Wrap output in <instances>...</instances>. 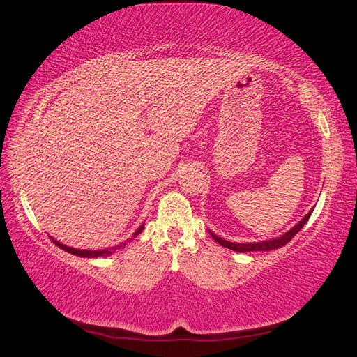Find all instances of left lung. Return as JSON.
<instances>
[{
  "label": "left lung",
  "mask_w": 357,
  "mask_h": 357,
  "mask_svg": "<svg viewBox=\"0 0 357 357\" xmlns=\"http://www.w3.org/2000/svg\"><path fill=\"white\" fill-rule=\"evenodd\" d=\"M313 210H310V212L303 218L297 225L294 228L289 229L288 232H285L284 235L278 236V238H273V240H266V241H260V243H231V241H227V240H222L219 238L218 235H215L213 232H210L213 236V240L216 243H219L222 247H227L229 250H234V252H238V253H248V252H269V250H275V248H280L282 245H285L287 243L291 241L296 234L306 225L310 215H312Z\"/></svg>",
  "instance_id": "left-lung-1"
}]
</instances>
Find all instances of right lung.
<instances>
[{"label": "right lung", "instance_id": "obj_1", "mask_svg": "<svg viewBox=\"0 0 357 357\" xmlns=\"http://www.w3.org/2000/svg\"><path fill=\"white\" fill-rule=\"evenodd\" d=\"M142 229H144V225H141V227L137 229V232H135L134 235L141 234V232H142ZM51 241H54V244H56L57 247L63 248L64 252H68V253L75 255V256H81V257H101V256H110V255H113V253L116 252L117 248H121V247H123V245H125V244H121V245H117V247L104 248V250H81V248H72V247L64 245V244H61V243L56 241L54 238H51Z\"/></svg>", "mask_w": 357, "mask_h": 357}]
</instances>
